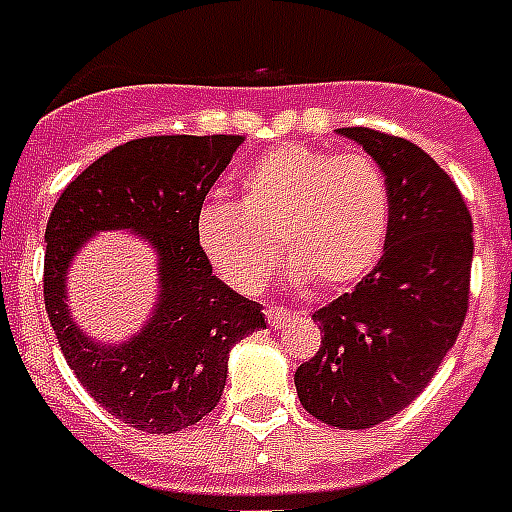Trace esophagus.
Here are the masks:
<instances>
[{"label":"esophagus","instance_id":"esophagus-1","mask_svg":"<svg viewBox=\"0 0 512 512\" xmlns=\"http://www.w3.org/2000/svg\"><path fill=\"white\" fill-rule=\"evenodd\" d=\"M264 314H267V322H269V325H272V327H280V322L282 320H285V317H288V309H280V306H269V309H267V312H264Z\"/></svg>","mask_w":512,"mask_h":512}]
</instances>
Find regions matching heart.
<instances>
[{
  "label": "heart",
  "mask_w": 512,
  "mask_h": 512,
  "mask_svg": "<svg viewBox=\"0 0 512 512\" xmlns=\"http://www.w3.org/2000/svg\"><path fill=\"white\" fill-rule=\"evenodd\" d=\"M391 192L365 153L280 145L245 171L237 203L211 200L195 216V243L224 285L256 296L280 251L293 285L346 288L378 264Z\"/></svg>",
  "instance_id": "heart-1"
}]
</instances>
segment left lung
Instances as JSON below:
<instances>
[{
	"label": "left lung",
	"mask_w": 512,
	"mask_h": 512,
	"mask_svg": "<svg viewBox=\"0 0 512 512\" xmlns=\"http://www.w3.org/2000/svg\"><path fill=\"white\" fill-rule=\"evenodd\" d=\"M378 163L391 192L383 256L320 312V351L296 370L304 410L343 431L394 418L431 383L468 314L473 222L449 174L410 140L338 129Z\"/></svg>",
	"instance_id": "left-lung-1"
}]
</instances>
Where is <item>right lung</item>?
I'll return each instance as SVG.
<instances>
[{
    "mask_svg": "<svg viewBox=\"0 0 512 512\" xmlns=\"http://www.w3.org/2000/svg\"><path fill=\"white\" fill-rule=\"evenodd\" d=\"M240 134H161L113 147L65 187L44 232V306L65 362L92 399L134 431L174 433L222 399L237 341L267 327L261 304L230 290L195 243L203 208ZM132 229L159 251L162 293L151 322L118 347L80 333L64 275L86 237Z\"/></svg>",
    "mask_w": 512,
    "mask_h": 512,
    "instance_id": "right-lung-1",
    "label": "right lung"
}]
</instances>
